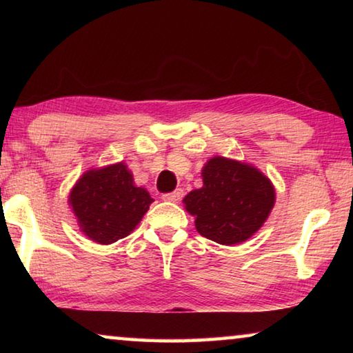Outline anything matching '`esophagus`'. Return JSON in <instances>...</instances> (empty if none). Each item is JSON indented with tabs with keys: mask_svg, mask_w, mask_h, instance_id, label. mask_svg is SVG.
<instances>
[{
	"mask_svg": "<svg viewBox=\"0 0 353 353\" xmlns=\"http://www.w3.org/2000/svg\"><path fill=\"white\" fill-rule=\"evenodd\" d=\"M183 198V191L182 190H176V191H171V193H165L162 196V199L166 202H179Z\"/></svg>",
	"mask_w": 353,
	"mask_h": 353,
	"instance_id": "esophagus-1",
	"label": "esophagus"
}]
</instances>
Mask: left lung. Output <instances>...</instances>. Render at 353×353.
I'll return each instance as SVG.
<instances>
[{
    "mask_svg": "<svg viewBox=\"0 0 353 353\" xmlns=\"http://www.w3.org/2000/svg\"><path fill=\"white\" fill-rule=\"evenodd\" d=\"M204 187L185 196L202 236L219 244H240L265 223L276 202L270 179L246 163L213 157L202 170Z\"/></svg>",
    "mask_w": 353,
    "mask_h": 353,
    "instance_id": "obj_1",
    "label": "left lung"
}]
</instances>
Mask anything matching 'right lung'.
<instances>
[{
    "label": "right lung",
    "instance_id": "add662e5",
    "mask_svg": "<svg viewBox=\"0 0 353 353\" xmlns=\"http://www.w3.org/2000/svg\"><path fill=\"white\" fill-rule=\"evenodd\" d=\"M151 202L145 188L135 187L124 163L85 172L70 193V205L82 232L99 244L128 236Z\"/></svg>",
    "mask_w": 353,
    "mask_h": 353
}]
</instances>
